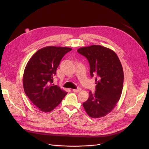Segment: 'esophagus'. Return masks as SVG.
Instances as JSON below:
<instances>
[{
  "mask_svg": "<svg viewBox=\"0 0 149 149\" xmlns=\"http://www.w3.org/2000/svg\"><path fill=\"white\" fill-rule=\"evenodd\" d=\"M81 90V88H77V89H74L72 91H73V92H74V93H78V92H79Z\"/></svg>",
  "mask_w": 149,
  "mask_h": 149,
  "instance_id": "obj_1",
  "label": "esophagus"
}]
</instances>
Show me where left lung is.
Segmentation results:
<instances>
[{"mask_svg": "<svg viewBox=\"0 0 149 149\" xmlns=\"http://www.w3.org/2000/svg\"><path fill=\"white\" fill-rule=\"evenodd\" d=\"M77 52L90 63V75L95 78V91L82 105L88 115L94 118L107 115L119 101L123 87L124 73L120 61L111 49L101 45L82 47Z\"/></svg>", "mask_w": 149, "mask_h": 149, "instance_id": "left-lung-1", "label": "left lung"}]
</instances>
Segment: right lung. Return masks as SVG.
<instances>
[{
	"label": "right lung",
	"mask_w": 149,
	"mask_h": 149,
	"mask_svg": "<svg viewBox=\"0 0 149 149\" xmlns=\"http://www.w3.org/2000/svg\"><path fill=\"white\" fill-rule=\"evenodd\" d=\"M71 50L67 47H44L34 54L27 63L23 78L24 91L40 111H51L67 94L52 82L61 60Z\"/></svg>",
	"instance_id": "right-lung-1"
}]
</instances>
